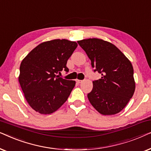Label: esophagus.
I'll return each mask as SVG.
<instances>
[{
    "label": "esophagus",
    "mask_w": 151,
    "mask_h": 151,
    "mask_svg": "<svg viewBox=\"0 0 151 151\" xmlns=\"http://www.w3.org/2000/svg\"><path fill=\"white\" fill-rule=\"evenodd\" d=\"M76 82H77L78 83L80 84V83H82V82H83V81H82V80H76Z\"/></svg>",
    "instance_id": "34e87169"
}]
</instances>
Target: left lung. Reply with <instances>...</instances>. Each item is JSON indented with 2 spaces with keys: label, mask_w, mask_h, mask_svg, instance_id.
Masks as SVG:
<instances>
[{
  "label": "left lung",
  "mask_w": 151,
  "mask_h": 151,
  "mask_svg": "<svg viewBox=\"0 0 151 151\" xmlns=\"http://www.w3.org/2000/svg\"><path fill=\"white\" fill-rule=\"evenodd\" d=\"M91 62L100 79L93 81V87L87 95L93 106L104 115L120 112L133 97L135 89L131 61L112 43L102 39L78 41Z\"/></svg>",
  "instance_id": "1"
}]
</instances>
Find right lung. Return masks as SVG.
Masks as SVG:
<instances>
[{
	"mask_svg": "<svg viewBox=\"0 0 151 151\" xmlns=\"http://www.w3.org/2000/svg\"><path fill=\"white\" fill-rule=\"evenodd\" d=\"M78 44L66 39L40 43L22 60L18 81L27 102L35 111L48 115L56 111L69 98L76 81L59 78Z\"/></svg>",
	"mask_w": 151,
	"mask_h": 151,
	"instance_id": "1",
	"label": "right lung"
}]
</instances>
